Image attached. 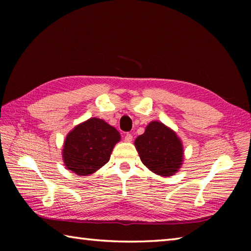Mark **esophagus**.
Listing matches in <instances>:
<instances>
[{
	"label": "esophagus",
	"mask_w": 251,
	"mask_h": 251,
	"mask_svg": "<svg viewBox=\"0 0 251 251\" xmlns=\"http://www.w3.org/2000/svg\"><path fill=\"white\" fill-rule=\"evenodd\" d=\"M132 140V135L129 134V132H126L125 135V141L126 142H130Z\"/></svg>",
	"instance_id": "obj_1"
}]
</instances>
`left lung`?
Returning a JSON list of instances; mask_svg holds the SVG:
<instances>
[{
  "mask_svg": "<svg viewBox=\"0 0 251 251\" xmlns=\"http://www.w3.org/2000/svg\"><path fill=\"white\" fill-rule=\"evenodd\" d=\"M141 162L163 177L173 176L182 164V145L177 135L159 122H151L135 141Z\"/></svg>",
  "mask_w": 251,
  "mask_h": 251,
  "instance_id": "8db88e82",
  "label": "left lung"
}]
</instances>
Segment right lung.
<instances>
[{
	"mask_svg": "<svg viewBox=\"0 0 251 251\" xmlns=\"http://www.w3.org/2000/svg\"><path fill=\"white\" fill-rule=\"evenodd\" d=\"M120 139L119 131L108 123L96 117L89 119L69 132L63 146V161L76 175H90L109 162Z\"/></svg>",
	"mask_w": 251,
	"mask_h": 251,
	"instance_id": "obj_1",
	"label": "right lung"
}]
</instances>
